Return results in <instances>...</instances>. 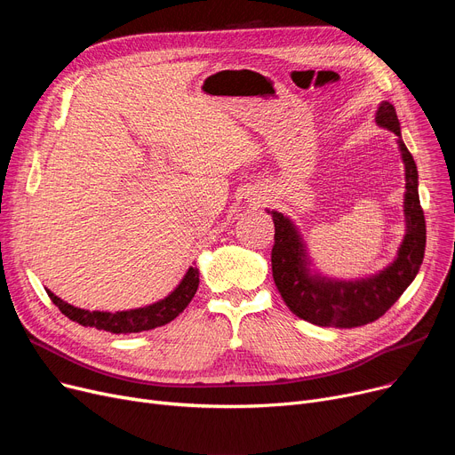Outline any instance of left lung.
Instances as JSON below:
<instances>
[{"label":"left lung","instance_id":"left-lung-1","mask_svg":"<svg viewBox=\"0 0 455 455\" xmlns=\"http://www.w3.org/2000/svg\"><path fill=\"white\" fill-rule=\"evenodd\" d=\"M374 119L379 127L398 136V149L405 167V234L393 264L372 276L357 280L323 276L312 269L314 264L295 223L282 212L267 210L275 223L271 266L276 290L297 317L317 326L354 328L379 319L408 290L424 259L426 221L419 199L417 164L402 141L395 107L389 101H381Z\"/></svg>","mask_w":455,"mask_h":455}]
</instances>
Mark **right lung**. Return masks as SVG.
Listing matches in <instances>:
<instances>
[{
  "mask_svg": "<svg viewBox=\"0 0 455 455\" xmlns=\"http://www.w3.org/2000/svg\"><path fill=\"white\" fill-rule=\"evenodd\" d=\"M197 288H199V269L189 267L184 278L180 280V283L165 299L155 304H149L146 307L127 309V312H116V314L81 309L64 302L50 290L45 291L68 319L76 321L83 326H92L110 333H138V331L153 330L156 326H164L167 323H172L175 317H179V314H182L184 307L191 302V299H194Z\"/></svg>",
  "mask_w": 455,
  "mask_h": 455,
  "instance_id": "1",
  "label": "right lung"
}]
</instances>
